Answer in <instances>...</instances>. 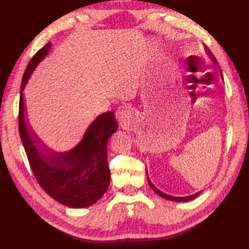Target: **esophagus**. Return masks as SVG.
I'll use <instances>...</instances> for the list:
<instances>
[{
	"label": "esophagus",
	"mask_w": 249,
	"mask_h": 249,
	"mask_svg": "<svg viewBox=\"0 0 249 249\" xmlns=\"http://www.w3.org/2000/svg\"><path fill=\"white\" fill-rule=\"evenodd\" d=\"M130 115V109L128 107H124V105H122L119 108L116 109L115 112V117L116 120H119L120 122H124L126 121L129 117Z\"/></svg>",
	"instance_id": "1"
}]
</instances>
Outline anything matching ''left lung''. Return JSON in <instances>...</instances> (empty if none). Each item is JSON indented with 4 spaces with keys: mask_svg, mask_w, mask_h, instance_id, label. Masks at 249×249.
Returning a JSON list of instances; mask_svg holds the SVG:
<instances>
[{
    "mask_svg": "<svg viewBox=\"0 0 249 249\" xmlns=\"http://www.w3.org/2000/svg\"><path fill=\"white\" fill-rule=\"evenodd\" d=\"M208 53H209V56L213 59V61H216L215 57L213 56L212 53H211L209 49H208ZM146 174H147V170H146ZM147 177H148V174H147ZM147 179H148V183H149V185H150V188L153 189V190H154L156 193H157V195H158L159 196H161V197H163V199L169 200V201H174V202H187V201H190V200L196 199V197L201 193V191H199V192L195 193V195H191V196H169V195H167V193H163L162 191H160L159 189L156 188L155 185H154L153 183H151V181L149 180V177H148V178H147Z\"/></svg>",
    "mask_w": 249,
    "mask_h": 249,
    "instance_id": "obj_1",
    "label": "left lung"
}]
</instances>
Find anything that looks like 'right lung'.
<instances>
[{"instance_id": "add662e5", "label": "right lung", "mask_w": 249, "mask_h": 249, "mask_svg": "<svg viewBox=\"0 0 249 249\" xmlns=\"http://www.w3.org/2000/svg\"><path fill=\"white\" fill-rule=\"evenodd\" d=\"M52 48L48 43L29 61L19 98V135L36 180L46 193L69 208H87L101 199L109 184L107 158L108 138L119 124L114 113L105 112L92 122L72 149L56 151L40 140L25 117L23 91L28 80Z\"/></svg>"}]
</instances>
